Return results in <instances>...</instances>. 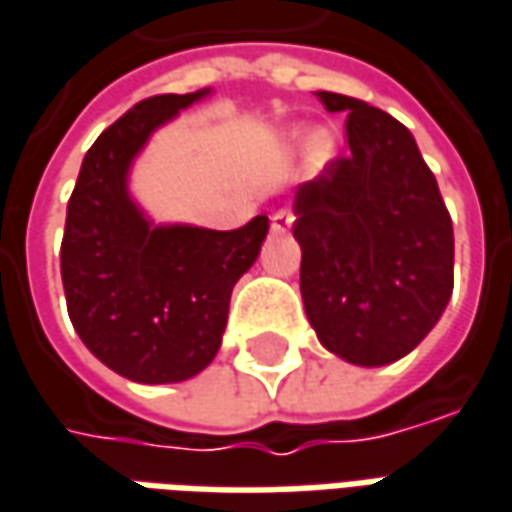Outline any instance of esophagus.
Returning a JSON list of instances; mask_svg holds the SVG:
<instances>
[{
    "instance_id": "1",
    "label": "esophagus",
    "mask_w": 512,
    "mask_h": 512,
    "mask_svg": "<svg viewBox=\"0 0 512 512\" xmlns=\"http://www.w3.org/2000/svg\"><path fill=\"white\" fill-rule=\"evenodd\" d=\"M291 223H294V212H291V209H277L272 215L274 232H289Z\"/></svg>"
}]
</instances>
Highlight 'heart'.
<instances>
[{
    "label": "heart",
    "instance_id": "heart-1",
    "mask_svg": "<svg viewBox=\"0 0 512 512\" xmlns=\"http://www.w3.org/2000/svg\"><path fill=\"white\" fill-rule=\"evenodd\" d=\"M306 155H309V164L311 167H323L328 164L331 158H334V138L328 133H314L309 138V144H306Z\"/></svg>",
    "mask_w": 512,
    "mask_h": 512
}]
</instances>
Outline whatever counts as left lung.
Segmentation results:
<instances>
[{"mask_svg": "<svg viewBox=\"0 0 512 512\" xmlns=\"http://www.w3.org/2000/svg\"><path fill=\"white\" fill-rule=\"evenodd\" d=\"M348 113V155L294 195L300 291L331 354L388 365L428 337L453 291V223L414 135L360 98L320 90Z\"/></svg>", "mask_w": 512, "mask_h": 512, "instance_id": "left-lung-1", "label": "left lung"}]
</instances>
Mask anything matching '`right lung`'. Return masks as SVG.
<instances>
[{
	"label": "right lung",
	"mask_w": 512,
	"mask_h": 512,
	"mask_svg": "<svg viewBox=\"0 0 512 512\" xmlns=\"http://www.w3.org/2000/svg\"><path fill=\"white\" fill-rule=\"evenodd\" d=\"M206 93L138 101L87 150L67 203L70 323L107 368L144 385L184 382L215 360L232 289L269 232L266 215L232 232L152 226L127 192L130 164L152 130Z\"/></svg>",
	"instance_id": "add662e5"
}]
</instances>
